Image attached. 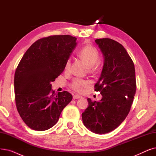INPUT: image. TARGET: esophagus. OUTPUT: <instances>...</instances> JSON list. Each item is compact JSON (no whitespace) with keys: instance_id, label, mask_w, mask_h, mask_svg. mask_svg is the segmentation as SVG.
Masks as SVG:
<instances>
[{"instance_id":"34e87169","label":"esophagus","mask_w":156,"mask_h":156,"mask_svg":"<svg viewBox=\"0 0 156 156\" xmlns=\"http://www.w3.org/2000/svg\"><path fill=\"white\" fill-rule=\"evenodd\" d=\"M81 97L78 95H75L73 96V99H81Z\"/></svg>"}]
</instances>
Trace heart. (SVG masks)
<instances>
[{
	"instance_id": "b5f03b06",
	"label": "heart",
	"mask_w": 156,
	"mask_h": 156,
	"mask_svg": "<svg viewBox=\"0 0 156 156\" xmlns=\"http://www.w3.org/2000/svg\"><path fill=\"white\" fill-rule=\"evenodd\" d=\"M78 55L81 59H82L89 66L90 71H94L95 68L94 65L97 62L99 58V54L97 48L92 45H86L83 47L78 52ZM71 62L68 59L65 64V70L68 71L70 69ZM74 90L82 94L85 89L90 86V83L88 80L81 78H75L70 85Z\"/></svg>"
}]
</instances>
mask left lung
<instances>
[{"instance_id": "1", "label": "left lung", "mask_w": 156, "mask_h": 156, "mask_svg": "<svg viewBox=\"0 0 156 156\" xmlns=\"http://www.w3.org/2000/svg\"><path fill=\"white\" fill-rule=\"evenodd\" d=\"M104 57L101 76L95 91L102 97L99 102L88 98V108L81 114L84 125L97 134L115 129L128 114L136 92L135 66L126 49L110 38L95 40Z\"/></svg>"}]
</instances>
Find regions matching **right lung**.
Wrapping results in <instances>:
<instances>
[{"label":"right lung","mask_w":156,"mask_h":156,"mask_svg":"<svg viewBox=\"0 0 156 156\" xmlns=\"http://www.w3.org/2000/svg\"><path fill=\"white\" fill-rule=\"evenodd\" d=\"M76 38L53 35L38 40L23 56L14 75L16 105L31 129L45 131L58 121L63 109L72 100L67 91L52 90L51 82L63 72L76 46Z\"/></svg>","instance_id":"1"}]
</instances>
